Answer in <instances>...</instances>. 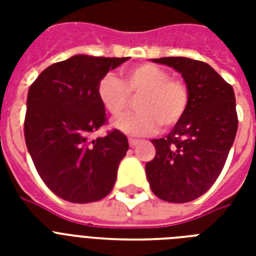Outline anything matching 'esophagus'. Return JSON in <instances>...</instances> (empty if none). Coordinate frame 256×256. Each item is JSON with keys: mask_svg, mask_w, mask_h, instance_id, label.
I'll use <instances>...</instances> for the list:
<instances>
[{"mask_svg": "<svg viewBox=\"0 0 256 256\" xmlns=\"http://www.w3.org/2000/svg\"><path fill=\"white\" fill-rule=\"evenodd\" d=\"M140 140H128V146H130V148H136V144H140Z\"/></svg>", "mask_w": 256, "mask_h": 256, "instance_id": "34e87169", "label": "esophagus"}]
</instances>
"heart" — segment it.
<instances>
[{
	"label": "heart",
	"mask_w": 256,
	"mask_h": 256,
	"mask_svg": "<svg viewBox=\"0 0 256 256\" xmlns=\"http://www.w3.org/2000/svg\"><path fill=\"white\" fill-rule=\"evenodd\" d=\"M124 82L114 74H104L96 86L100 104L112 116L122 114L130 96H138L136 112L126 114L112 122L124 134L142 136L152 134L158 126L168 128L182 120L190 102L186 84L171 78L168 70L152 64L132 66L122 70Z\"/></svg>",
	"instance_id": "heart-1"
}]
</instances>
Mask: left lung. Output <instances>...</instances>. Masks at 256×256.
Instances as JSON below:
<instances>
[{
  "mask_svg": "<svg viewBox=\"0 0 256 256\" xmlns=\"http://www.w3.org/2000/svg\"><path fill=\"white\" fill-rule=\"evenodd\" d=\"M152 62L182 74L190 102L168 136L152 140L156 156L146 164V176L158 198L191 202L214 184L234 144L238 130L234 90L206 62L186 57Z\"/></svg>",
  "mask_w": 256,
  "mask_h": 256,
  "instance_id": "8db88e82",
  "label": "left lung"
}]
</instances>
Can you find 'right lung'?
Wrapping results in <instances>:
<instances>
[{
	"mask_svg": "<svg viewBox=\"0 0 256 256\" xmlns=\"http://www.w3.org/2000/svg\"><path fill=\"white\" fill-rule=\"evenodd\" d=\"M128 58L77 54L46 68L30 86L26 148L46 186L68 202H96L114 187L128 138L120 130L90 136L106 124L98 82Z\"/></svg>",
	"mask_w": 256,
	"mask_h": 256,
	"instance_id": "add662e5",
	"label": "right lung"
}]
</instances>
